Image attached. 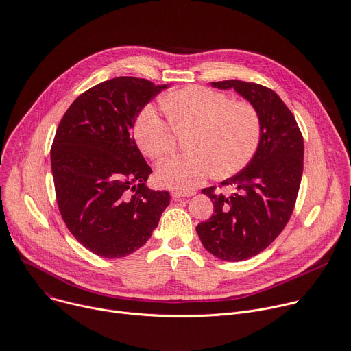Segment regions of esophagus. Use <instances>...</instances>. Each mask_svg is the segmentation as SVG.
I'll use <instances>...</instances> for the list:
<instances>
[{
    "label": "esophagus",
    "instance_id": "34e87169",
    "mask_svg": "<svg viewBox=\"0 0 351 351\" xmlns=\"http://www.w3.org/2000/svg\"><path fill=\"white\" fill-rule=\"evenodd\" d=\"M195 196V192H179V190H173L172 197L173 199H182V197H190Z\"/></svg>",
    "mask_w": 351,
    "mask_h": 351
}]
</instances>
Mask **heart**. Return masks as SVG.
<instances>
[{"label": "heart", "mask_w": 351, "mask_h": 351, "mask_svg": "<svg viewBox=\"0 0 351 351\" xmlns=\"http://www.w3.org/2000/svg\"><path fill=\"white\" fill-rule=\"evenodd\" d=\"M165 120L152 105L134 120V138L144 155L159 159L175 145L176 130H193L189 148L156 168V182L179 192H190L214 175L231 176L246 168L262 140V119L250 102L231 101L227 93L206 86H184L165 95Z\"/></svg>", "instance_id": "1"}]
</instances>
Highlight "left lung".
I'll list each match as a JSON object with an SVG mask.
<instances>
[{
    "label": "left lung",
    "instance_id": "left-lung-1",
    "mask_svg": "<svg viewBox=\"0 0 351 351\" xmlns=\"http://www.w3.org/2000/svg\"><path fill=\"white\" fill-rule=\"evenodd\" d=\"M218 89H235L258 109L262 140L250 164L221 184L234 193H202L214 204V214L196 227L203 246L215 258L241 262L265 250L289 222L302 178L304 138L291 110L263 85L228 80L211 82Z\"/></svg>",
    "mask_w": 351,
    "mask_h": 351
}]
</instances>
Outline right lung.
I'll return each instance as SVG.
<instances>
[{"label": "right lung", "instance_id": "1", "mask_svg": "<svg viewBox=\"0 0 351 351\" xmlns=\"http://www.w3.org/2000/svg\"><path fill=\"white\" fill-rule=\"evenodd\" d=\"M168 85L117 77L81 93L62 116L50 149L62 221L92 253L120 259L140 249L169 206L130 134L138 112Z\"/></svg>", "mask_w": 351, "mask_h": 351}]
</instances>
